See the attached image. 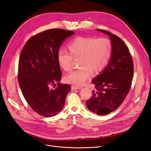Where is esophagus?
I'll return each instance as SVG.
<instances>
[{"label":"esophagus","instance_id":"34e87169","mask_svg":"<svg viewBox=\"0 0 151 151\" xmlns=\"http://www.w3.org/2000/svg\"><path fill=\"white\" fill-rule=\"evenodd\" d=\"M82 88L80 86H71V89L75 90V89H81Z\"/></svg>","mask_w":151,"mask_h":151}]
</instances>
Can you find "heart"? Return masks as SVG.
<instances>
[{
  "instance_id": "1",
  "label": "heart",
  "mask_w": 151,
  "mask_h": 151,
  "mask_svg": "<svg viewBox=\"0 0 151 151\" xmlns=\"http://www.w3.org/2000/svg\"><path fill=\"white\" fill-rule=\"evenodd\" d=\"M68 48L70 54L66 50L60 49L57 59L60 68L68 71L71 67L73 58H79L78 64L81 67L65 76L67 83L76 86L83 85L91 71L97 73L104 69L111 54V44L105 38L76 37L68 43Z\"/></svg>"
}]
</instances>
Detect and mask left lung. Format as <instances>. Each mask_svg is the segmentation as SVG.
Here are the masks:
<instances>
[{"label":"left lung","mask_w":151,"mask_h":151,"mask_svg":"<svg viewBox=\"0 0 151 151\" xmlns=\"http://www.w3.org/2000/svg\"><path fill=\"white\" fill-rule=\"evenodd\" d=\"M97 30L109 37L111 54L106 67L92 80L96 90L86 105L90 111L104 116L119 107L129 92L133 63L128 47L119 37L105 30Z\"/></svg>","instance_id":"left-lung-1"}]
</instances>
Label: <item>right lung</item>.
I'll use <instances>...</instances> for the list:
<instances>
[{"label": "right lung", "instance_id": "add662e5", "mask_svg": "<svg viewBox=\"0 0 151 151\" xmlns=\"http://www.w3.org/2000/svg\"><path fill=\"white\" fill-rule=\"evenodd\" d=\"M73 31L47 30L31 37L21 51L18 65V83L29 105L46 117L57 115L65 104L68 84L59 82L62 76L58 52ZM58 84L53 90L50 86Z\"/></svg>", "mask_w": 151, "mask_h": 151}]
</instances>
